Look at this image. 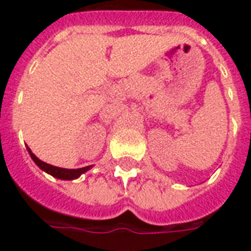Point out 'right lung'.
Returning <instances> with one entry per match:
<instances>
[{"label": "right lung", "mask_w": 251, "mask_h": 251, "mask_svg": "<svg viewBox=\"0 0 251 251\" xmlns=\"http://www.w3.org/2000/svg\"><path fill=\"white\" fill-rule=\"evenodd\" d=\"M28 152H29V155L32 157V160H34L39 168H42L43 171H46L52 176H55V178H58V179H76L78 178L80 175L84 174L85 171H88L91 166L88 167H83V168H77V170H68V168H61V167H55V166H51V164H47V163L42 162L40 159H38L36 156L31 152V150L28 148Z\"/></svg>", "instance_id": "1"}]
</instances>
